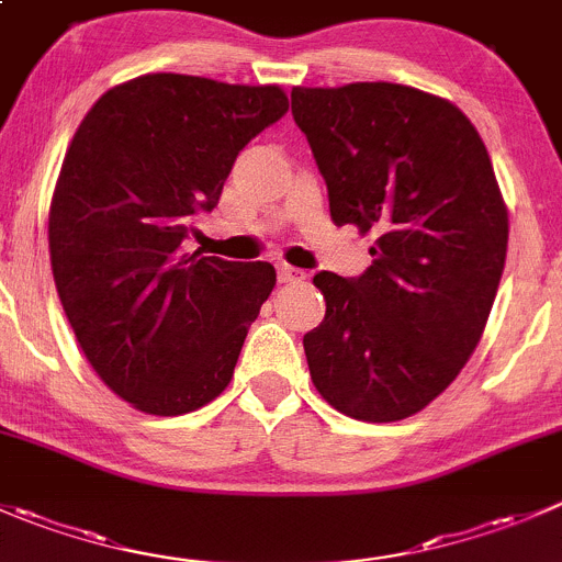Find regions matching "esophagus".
Wrapping results in <instances>:
<instances>
[{"mask_svg": "<svg viewBox=\"0 0 562 562\" xmlns=\"http://www.w3.org/2000/svg\"><path fill=\"white\" fill-rule=\"evenodd\" d=\"M277 277H280V282H302L307 280V271L293 269V266L288 263H277Z\"/></svg>", "mask_w": 562, "mask_h": 562, "instance_id": "esophagus-1", "label": "esophagus"}]
</instances>
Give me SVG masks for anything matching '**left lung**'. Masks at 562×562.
Instances as JSON below:
<instances>
[{
    "label": "left lung",
    "instance_id": "obj_1",
    "mask_svg": "<svg viewBox=\"0 0 562 562\" xmlns=\"http://www.w3.org/2000/svg\"><path fill=\"white\" fill-rule=\"evenodd\" d=\"M291 112L335 225L375 233L362 274L313 277V384L353 419L412 417L461 373L497 296L508 211L488 150L459 106L390 81L293 87Z\"/></svg>",
    "mask_w": 562,
    "mask_h": 562
}]
</instances>
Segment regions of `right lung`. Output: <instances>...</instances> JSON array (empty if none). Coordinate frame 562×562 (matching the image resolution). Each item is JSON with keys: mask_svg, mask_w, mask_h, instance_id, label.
<instances>
[{"mask_svg": "<svg viewBox=\"0 0 562 562\" xmlns=\"http://www.w3.org/2000/svg\"><path fill=\"white\" fill-rule=\"evenodd\" d=\"M285 112L277 85L148 74L103 92L70 139L48 211L54 282L87 362L139 412H194L231 384L274 266L181 244Z\"/></svg>", "mask_w": 562, "mask_h": 562, "instance_id": "add662e5", "label": "right lung"}]
</instances>
